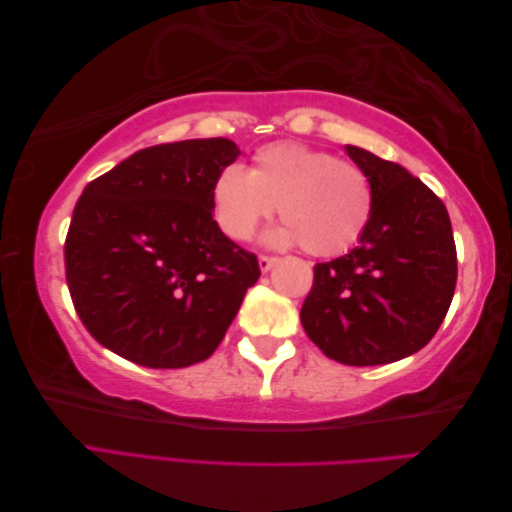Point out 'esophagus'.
<instances>
[{"mask_svg":"<svg viewBox=\"0 0 512 512\" xmlns=\"http://www.w3.org/2000/svg\"><path fill=\"white\" fill-rule=\"evenodd\" d=\"M279 262V257L273 255H259V268H262V273H268L270 268Z\"/></svg>","mask_w":512,"mask_h":512,"instance_id":"obj_1","label":"esophagus"}]
</instances>
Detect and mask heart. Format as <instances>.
<instances>
[{
    "label": "heart",
    "instance_id": "heart-1",
    "mask_svg": "<svg viewBox=\"0 0 512 512\" xmlns=\"http://www.w3.org/2000/svg\"><path fill=\"white\" fill-rule=\"evenodd\" d=\"M211 204L222 233L235 242L253 237L279 206L286 222L275 233L279 244L301 242L314 257H334L367 233L374 189L356 162L299 143H270L255 151L248 171H217Z\"/></svg>",
    "mask_w": 512,
    "mask_h": 512
}]
</instances>
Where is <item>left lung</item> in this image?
<instances>
[{
    "label": "left lung",
    "instance_id": "obj_1",
    "mask_svg": "<svg viewBox=\"0 0 512 512\" xmlns=\"http://www.w3.org/2000/svg\"><path fill=\"white\" fill-rule=\"evenodd\" d=\"M374 189V217L350 253L314 266L303 330L343 365H385L416 354L447 317L458 253L447 206L411 173L347 145Z\"/></svg>",
    "mask_w": 512,
    "mask_h": 512
}]
</instances>
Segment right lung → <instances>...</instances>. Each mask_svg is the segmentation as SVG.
<instances>
[{
    "label": "right lung",
    "mask_w": 512,
    "mask_h": 512,
    "mask_svg": "<svg viewBox=\"0 0 512 512\" xmlns=\"http://www.w3.org/2000/svg\"><path fill=\"white\" fill-rule=\"evenodd\" d=\"M237 154L226 138L147 147L83 189L65 279L85 330L107 350L176 369L222 343L262 275L255 253L213 220L211 184Z\"/></svg>",
    "instance_id": "1"
}]
</instances>
